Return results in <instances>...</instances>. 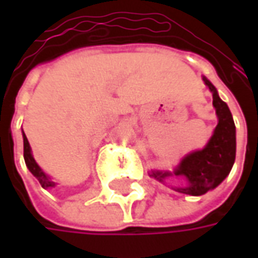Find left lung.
<instances>
[{
    "label": "left lung",
    "mask_w": 258,
    "mask_h": 258,
    "mask_svg": "<svg viewBox=\"0 0 258 258\" xmlns=\"http://www.w3.org/2000/svg\"><path fill=\"white\" fill-rule=\"evenodd\" d=\"M203 81L213 94V105L218 117L214 134L202 151H195L186 155L173 173L152 171L149 174L159 182H164V178L170 175L185 177L186 182L184 186L174 189L192 196L207 194L221 184L232 168L236 153V130L231 110L218 96L216 87L206 77H203Z\"/></svg>",
    "instance_id": "1"
}]
</instances>
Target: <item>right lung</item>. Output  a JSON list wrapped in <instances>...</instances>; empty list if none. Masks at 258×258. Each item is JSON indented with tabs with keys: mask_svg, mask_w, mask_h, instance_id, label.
<instances>
[{
	"mask_svg": "<svg viewBox=\"0 0 258 258\" xmlns=\"http://www.w3.org/2000/svg\"><path fill=\"white\" fill-rule=\"evenodd\" d=\"M23 133V131H22ZM23 156H25V162L27 168L30 170V173L38 179V182L41 185L44 189H47V188H53L55 186V182H53L52 179L48 177L47 174L42 171L40 166L37 164L36 160H34V157L31 155V148L30 144H29V141H27V137L23 133Z\"/></svg>",
	"mask_w": 258,
	"mask_h": 258,
	"instance_id": "right-lung-1",
	"label": "right lung"
}]
</instances>
